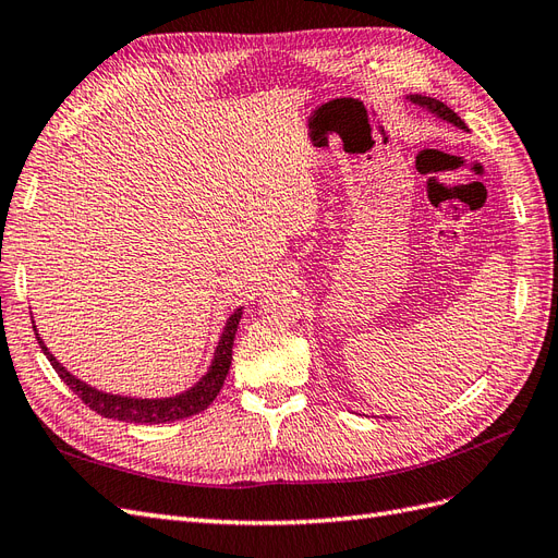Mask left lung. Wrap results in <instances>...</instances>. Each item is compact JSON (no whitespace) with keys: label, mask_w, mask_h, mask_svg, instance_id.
Wrapping results in <instances>:
<instances>
[{"label":"left lung","mask_w":558,"mask_h":558,"mask_svg":"<svg viewBox=\"0 0 558 558\" xmlns=\"http://www.w3.org/2000/svg\"><path fill=\"white\" fill-rule=\"evenodd\" d=\"M408 99H410L412 105H416V107H421V109L430 111L435 118H440V121H447V123L456 125L459 130H468V128H465V123H463L461 118H459V113H453L447 105H442V102H440V99L426 97V95H408Z\"/></svg>","instance_id":"1"}]
</instances>
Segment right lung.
<instances>
[{
    "label": "right lung",
    "mask_w": 558,
    "mask_h": 558,
    "mask_svg": "<svg viewBox=\"0 0 558 558\" xmlns=\"http://www.w3.org/2000/svg\"><path fill=\"white\" fill-rule=\"evenodd\" d=\"M244 307L232 310V314L228 316L226 326L221 337H218V344L214 349V359L211 365L205 375L199 377V381H195L191 388L177 393V396H167V398H134V396H118V393H107L102 388H95L88 381L78 379L76 375H72L66 369L50 349L44 344V340L39 337L37 326L35 335L39 340V347L44 351V356L53 365L56 373L60 375V379L72 388V391L88 404L90 410H95L97 414H102L107 418H118L125 421V424H170V421H181L189 418L193 414L205 412L209 404L214 402V398L221 393L223 381L228 377V369L232 363V344H234V332H238L240 318ZM35 324V320H32Z\"/></svg>",
    "instance_id": "add662e5"
}]
</instances>
